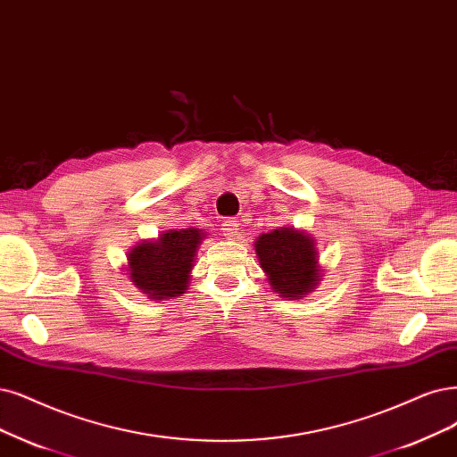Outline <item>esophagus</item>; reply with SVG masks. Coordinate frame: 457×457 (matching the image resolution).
<instances>
[{"label":"esophagus","instance_id":"34e87169","mask_svg":"<svg viewBox=\"0 0 457 457\" xmlns=\"http://www.w3.org/2000/svg\"><path fill=\"white\" fill-rule=\"evenodd\" d=\"M222 231L228 239H235L239 235V222L235 218L222 220Z\"/></svg>","mask_w":457,"mask_h":457}]
</instances>
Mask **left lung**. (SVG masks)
<instances>
[{"mask_svg": "<svg viewBox=\"0 0 457 457\" xmlns=\"http://www.w3.org/2000/svg\"><path fill=\"white\" fill-rule=\"evenodd\" d=\"M254 248L269 284L280 297L301 299L318 286V250L309 233L280 228L262 233Z\"/></svg>", "mask_w": 457, "mask_h": 457, "instance_id": "8db88e82", "label": "left lung"}]
</instances>
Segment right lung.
I'll return each instance as SVG.
<instances>
[{
	"label": "right lung",
	"instance_id": "obj_1",
	"mask_svg": "<svg viewBox=\"0 0 457 457\" xmlns=\"http://www.w3.org/2000/svg\"><path fill=\"white\" fill-rule=\"evenodd\" d=\"M203 229H169L154 241H143L128 252L129 280L150 299H173L188 290Z\"/></svg>",
	"mask_w": 457,
	"mask_h": 457
}]
</instances>
